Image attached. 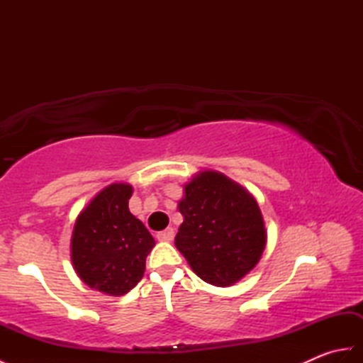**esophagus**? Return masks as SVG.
I'll use <instances>...</instances> for the list:
<instances>
[{
  "mask_svg": "<svg viewBox=\"0 0 363 363\" xmlns=\"http://www.w3.org/2000/svg\"><path fill=\"white\" fill-rule=\"evenodd\" d=\"M156 237L159 242H172L174 237V230H173V228H167L165 230H160V233H157Z\"/></svg>",
  "mask_w": 363,
  "mask_h": 363,
  "instance_id": "34e87169",
  "label": "esophagus"
}]
</instances>
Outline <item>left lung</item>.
Masks as SVG:
<instances>
[{
	"label": "left lung",
	"instance_id": "left-lung-1",
	"mask_svg": "<svg viewBox=\"0 0 363 363\" xmlns=\"http://www.w3.org/2000/svg\"><path fill=\"white\" fill-rule=\"evenodd\" d=\"M177 209L184 221L174 245L204 282L229 287L257 265L267 245L265 221L240 184L203 169L184 186Z\"/></svg>",
	"mask_w": 363,
	"mask_h": 363
}]
</instances>
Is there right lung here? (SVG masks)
Listing matches in <instances>:
<instances>
[{
	"label": "right lung",
	"mask_w": 363,
	"mask_h": 363,
	"mask_svg": "<svg viewBox=\"0 0 363 363\" xmlns=\"http://www.w3.org/2000/svg\"><path fill=\"white\" fill-rule=\"evenodd\" d=\"M133 186L115 182L104 187L74 221L70 256L76 274L90 289L121 296L140 282L152 235L129 212Z\"/></svg>",
	"instance_id": "add662e5"
}]
</instances>
